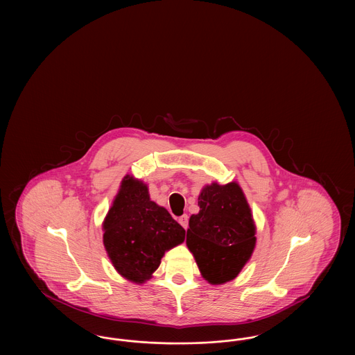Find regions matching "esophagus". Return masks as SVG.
<instances>
[{
  "mask_svg": "<svg viewBox=\"0 0 355 355\" xmlns=\"http://www.w3.org/2000/svg\"><path fill=\"white\" fill-rule=\"evenodd\" d=\"M178 222L181 223V226H182V227L186 230V229H187V225H189V217H187L186 214H184L182 217H180V218H178Z\"/></svg>",
  "mask_w": 355,
  "mask_h": 355,
  "instance_id": "obj_1",
  "label": "esophagus"
}]
</instances>
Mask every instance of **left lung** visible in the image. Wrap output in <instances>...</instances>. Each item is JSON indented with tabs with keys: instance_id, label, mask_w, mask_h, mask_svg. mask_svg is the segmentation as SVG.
Segmentation results:
<instances>
[{
	"instance_id": "8db88e82",
	"label": "left lung",
	"mask_w": 355,
	"mask_h": 355,
	"mask_svg": "<svg viewBox=\"0 0 355 355\" xmlns=\"http://www.w3.org/2000/svg\"><path fill=\"white\" fill-rule=\"evenodd\" d=\"M200 211L189 220L186 245L211 285L234 279L255 248V222L242 187L211 182L198 196Z\"/></svg>"
}]
</instances>
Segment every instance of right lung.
Returning <instances> with one entry per match:
<instances>
[{
	"label": "right lung",
	"instance_id": "right-lung-1",
	"mask_svg": "<svg viewBox=\"0 0 355 355\" xmlns=\"http://www.w3.org/2000/svg\"><path fill=\"white\" fill-rule=\"evenodd\" d=\"M103 246L121 277L142 285L162 257L185 241V229L169 211L150 200L148 185L125 175L102 222Z\"/></svg>",
	"mask_w": 355,
	"mask_h": 355
}]
</instances>
